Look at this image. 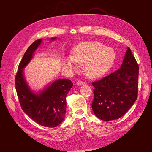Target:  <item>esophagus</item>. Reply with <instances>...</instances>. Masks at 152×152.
Returning a JSON list of instances; mask_svg holds the SVG:
<instances>
[{"mask_svg": "<svg viewBox=\"0 0 152 152\" xmlns=\"http://www.w3.org/2000/svg\"><path fill=\"white\" fill-rule=\"evenodd\" d=\"M85 84V82H83V81H82V80H78L77 82H76V85H84Z\"/></svg>", "mask_w": 152, "mask_h": 152, "instance_id": "obj_1", "label": "esophagus"}]
</instances>
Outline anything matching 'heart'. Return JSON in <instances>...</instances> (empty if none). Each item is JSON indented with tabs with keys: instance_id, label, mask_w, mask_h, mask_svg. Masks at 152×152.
Listing matches in <instances>:
<instances>
[{
	"instance_id": "1",
	"label": "heart",
	"mask_w": 152,
	"mask_h": 152,
	"mask_svg": "<svg viewBox=\"0 0 152 152\" xmlns=\"http://www.w3.org/2000/svg\"><path fill=\"white\" fill-rule=\"evenodd\" d=\"M115 59V51L101 42H82L73 48L72 55L66 58L65 65L69 69L73 70L77 63L83 64L85 75L91 78H97L109 71Z\"/></svg>"
}]
</instances>
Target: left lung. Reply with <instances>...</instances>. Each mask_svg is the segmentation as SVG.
I'll return each instance as SVG.
<instances>
[{"label": "left lung", "instance_id": "1", "mask_svg": "<svg viewBox=\"0 0 152 152\" xmlns=\"http://www.w3.org/2000/svg\"><path fill=\"white\" fill-rule=\"evenodd\" d=\"M138 64L129 48L120 69L92 82L94 114L103 121L121 117L136 101L138 91Z\"/></svg>", "mask_w": 152, "mask_h": 152}]
</instances>
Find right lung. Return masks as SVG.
<instances>
[{"instance_id": "add662e5", "label": "right lung", "mask_w": 152, "mask_h": 152, "mask_svg": "<svg viewBox=\"0 0 152 152\" xmlns=\"http://www.w3.org/2000/svg\"><path fill=\"white\" fill-rule=\"evenodd\" d=\"M41 41H35L21 59L15 77V89L21 109L32 120L42 126L54 127L64 118L66 96L73 84L69 79H62L53 82L39 94L30 90L23 76V68L32 59Z\"/></svg>"}]
</instances>
